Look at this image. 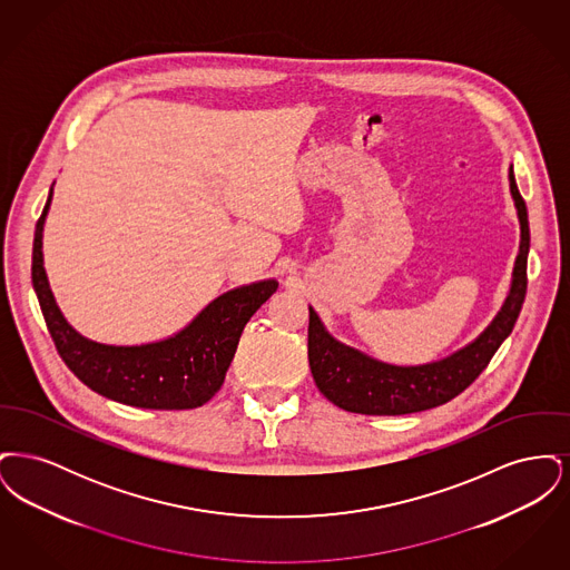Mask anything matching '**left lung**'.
Segmentation results:
<instances>
[{
	"label": "left lung",
	"instance_id": "left-lung-1",
	"mask_svg": "<svg viewBox=\"0 0 570 570\" xmlns=\"http://www.w3.org/2000/svg\"><path fill=\"white\" fill-rule=\"evenodd\" d=\"M509 184L521 230L511 291L485 331L460 351L423 365L384 363L335 340L309 305L307 358L314 382L328 402L356 414L397 416L442 406L479 379L500 344L511 335L528 286L530 226L525 203L517 190L513 164L509 168Z\"/></svg>",
	"mask_w": 570,
	"mask_h": 570
}]
</instances>
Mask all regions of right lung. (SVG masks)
Here are the masks:
<instances>
[{
	"label": "right lung",
	"mask_w": 570,
	"mask_h": 570,
	"mask_svg": "<svg viewBox=\"0 0 570 570\" xmlns=\"http://www.w3.org/2000/svg\"><path fill=\"white\" fill-rule=\"evenodd\" d=\"M53 186L36 224L31 282L57 353L91 391L126 406L190 410L207 404L224 382L239 337L256 309L277 291L275 279L237 286L205 305L188 325L149 344L115 346L94 342L70 325L45 272L42 233Z\"/></svg>",
	"instance_id": "add662e5"
}]
</instances>
